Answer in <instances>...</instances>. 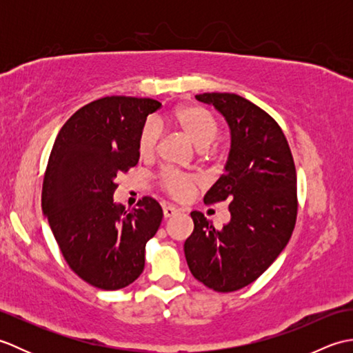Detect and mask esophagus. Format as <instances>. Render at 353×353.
Segmentation results:
<instances>
[{
	"label": "esophagus",
	"instance_id": "esophagus-1",
	"mask_svg": "<svg viewBox=\"0 0 353 353\" xmlns=\"http://www.w3.org/2000/svg\"><path fill=\"white\" fill-rule=\"evenodd\" d=\"M179 212V209L177 208H174V206H163V216L165 219H170V216H172V215H176Z\"/></svg>",
	"mask_w": 353,
	"mask_h": 353
}]
</instances>
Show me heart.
Returning <instances> with one entry per match:
<instances>
[{"label":"heart","mask_w":353,"mask_h":353,"mask_svg":"<svg viewBox=\"0 0 353 353\" xmlns=\"http://www.w3.org/2000/svg\"><path fill=\"white\" fill-rule=\"evenodd\" d=\"M170 123L181 129L199 150H205L215 141L219 134V123L203 108L183 106L170 117ZM159 142V129L153 119H148L142 127L139 137V152L142 156H152ZM163 186L171 196L185 197L192 186V179L167 171L163 174Z\"/></svg>","instance_id":"1"}]
</instances>
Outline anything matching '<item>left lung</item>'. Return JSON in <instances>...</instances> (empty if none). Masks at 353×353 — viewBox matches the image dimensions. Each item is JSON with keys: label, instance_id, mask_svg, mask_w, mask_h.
<instances>
[{"label": "left lung", "instance_id": "left-lung-1", "mask_svg": "<svg viewBox=\"0 0 353 353\" xmlns=\"http://www.w3.org/2000/svg\"><path fill=\"white\" fill-rule=\"evenodd\" d=\"M196 99L219 110L230 130L224 172L203 199L230 200V220L219 230L192 211L183 250L197 281L230 292L256 281L288 244L297 215L296 167L282 129L256 104L228 92Z\"/></svg>", "mask_w": 353, "mask_h": 353}]
</instances>
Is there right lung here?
Listing matches in <instances>:
<instances>
[{
  "instance_id": "right-lung-1",
  "label": "right lung",
  "mask_w": 353,
  "mask_h": 353,
  "mask_svg": "<svg viewBox=\"0 0 353 353\" xmlns=\"http://www.w3.org/2000/svg\"><path fill=\"white\" fill-rule=\"evenodd\" d=\"M152 99L104 97L79 109L59 132L42 188V211L63 258L100 290H119L141 276L145 244L161 226L152 197L127 211L117 203V174L139 161V137Z\"/></svg>"
}]
</instances>
